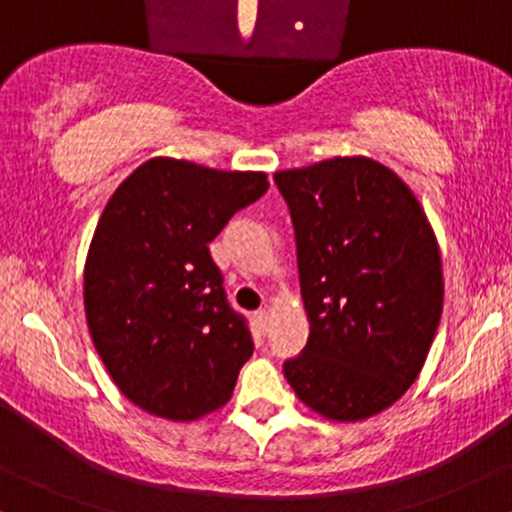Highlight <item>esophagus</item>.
Returning <instances> with one entry per match:
<instances>
[{
  "label": "esophagus",
  "instance_id": "esophagus-1",
  "mask_svg": "<svg viewBox=\"0 0 512 512\" xmlns=\"http://www.w3.org/2000/svg\"><path fill=\"white\" fill-rule=\"evenodd\" d=\"M256 320H258V324H261V327H266L268 320H271V310H258Z\"/></svg>",
  "mask_w": 512,
  "mask_h": 512
}]
</instances>
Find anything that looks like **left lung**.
Listing matches in <instances>:
<instances>
[{"label": "left lung", "instance_id": "1", "mask_svg": "<svg viewBox=\"0 0 512 512\" xmlns=\"http://www.w3.org/2000/svg\"><path fill=\"white\" fill-rule=\"evenodd\" d=\"M290 207L310 337L283 373L302 405L359 422L425 366L444 302L434 229L403 178L366 156L273 175Z\"/></svg>", "mask_w": 512, "mask_h": 512}]
</instances>
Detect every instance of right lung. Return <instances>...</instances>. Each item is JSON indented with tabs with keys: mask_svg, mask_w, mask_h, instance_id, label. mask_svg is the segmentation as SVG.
Returning <instances> with one entry per match:
<instances>
[{
	"mask_svg": "<svg viewBox=\"0 0 512 512\" xmlns=\"http://www.w3.org/2000/svg\"><path fill=\"white\" fill-rule=\"evenodd\" d=\"M266 190L261 170L156 156L109 197L82 295L92 344L136 408L192 422L232 398L254 342L207 244Z\"/></svg>",
	"mask_w": 512,
	"mask_h": 512,
	"instance_id": "right-lung-1",
	"label": "right lung"
}]
</instances>
